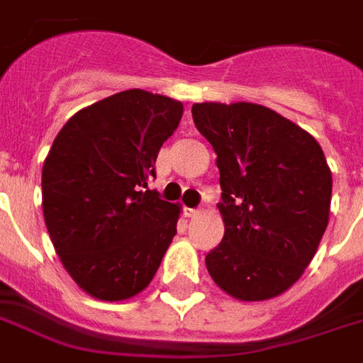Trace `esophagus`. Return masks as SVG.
<instances>
[{
    "label": "esophagus",
    "mask_w": 363,
    "mask_h": 363,
    "mask_svg": "<svg viewBox=\"0 0 363 363\" xmlns=\"http://www.w3.org/2000/svg\"><path fill=\"white\" fill-rule=\"evenodd\" d=\"M184 214L187 218H195V216H199V211H197V208H185Z\"/></svg>",
    "instance_id": "34e87169"
}]
</instances>
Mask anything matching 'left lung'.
I'll return each instance as SVG.
<instances>
[{
  "label": "left lung",
  "instance_id": "8db88e82",
  "mask_svg": "<svg viewBox=\"0 0 363 363\" xmlns=\"http://www.w3.org/2000/svg\"><path fill=\"white\" fill-rule=\"evenodd\" d=\"M193 122L216 152L223 239L206 255L218 287L245 302L295 285L325 233L333 178L320 143L256 103H195Z\"/></svg>",
  "mask_w": 363,
  "mask_h": 363
}]
</instances>
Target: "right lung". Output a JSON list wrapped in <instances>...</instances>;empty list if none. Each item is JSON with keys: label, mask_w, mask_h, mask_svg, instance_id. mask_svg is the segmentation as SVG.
Returning a JSON list of instances; mask_svg holds the SVG:
<instances>
[{"label": "right lung", "mask_w": 363, "mask_h": 363, "mask_svg": "<svg viewBox=\"0 0 363 363\" xmlns=\"http://www.w3.org/2000/svg\"><path fill=\"white\" fill-rule=\"evenodd\" d=\"M184 105L126 89L70 116L42 170L51 243L76 285L99 301H126L151 283L176 235L179 204L147 187Z\"/></svg>", "instance_id": "1"}]
</instances>
